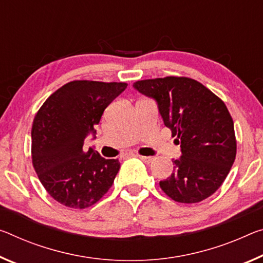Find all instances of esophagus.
Listing matches in <instances>:
<instances>
[{"instance_id":"34e87169","label":"esophagus","mask_w":263,"mask_h":263,"mask_svg":"<svg viewBox=\"0 0 263 263\" xmlns=\"http://www.w3.org/2000/svg\"><path fill=\"white\" fill-rule=\"evenodd\" d=\"M141 160L144 162H146V164H149V162L153 161V158L152 157H145V156H138Z\"/></svg>"}]
</instances>
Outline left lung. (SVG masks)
I'll return each mask as SVG.
<instances>
[{"label":"left lung","mask_w":263,"mask_h":263,"mask_svg":"<svg viewBox=\"0 0 263 263\" xmlns=\"http://www.w3.org/2000/svg\"><path fill=\"white\" fill-rule=\"evenodd\" d=\"M135 89L157 101L166 127L180 143L182 156L160 181L172 200L197 203L222 185L236 156L234 123L221 98L189 77L167 76L136 82Z\"/></svg>","instance_id":"1"}]
</instances>
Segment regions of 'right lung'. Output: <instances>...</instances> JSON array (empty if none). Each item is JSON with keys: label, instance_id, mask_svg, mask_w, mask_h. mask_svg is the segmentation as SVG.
<instances>
[{"label": "right lung", "instance_id": "1", "mask_svg": "<svg viewBox=\"0 0 263 263\" xmlns=\"http://www.w3.org/2000/svg\"><path fill=\"white\" fill-rule=\"evenodd\" d=\"M126 83L72 81L56 90L40 107L31 128L32 166L41 184L57 202L84 210L97 203L120 168L118 159H105L83 148L95 136L104 110L126 89Z\"/></svg>", "mask_w": 263, "mask_h": 263}]
</instances>
